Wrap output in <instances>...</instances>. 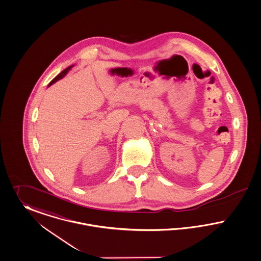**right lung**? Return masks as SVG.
Returning <instances> with one entry per match:
<instances>
[{"instance_id": "obj_1", "label": "right lung", "mask_w": 261, "mask_h": 261, "mask_svg": "<svg viewBox=\"0 0 261 261\" xmlns=\"http://www.w3.org/2000/svg\"><path fill=\"white\" fill-rule=\"evenodd\" d=\"M71 68H72V66H70V67H68V68H67V69H65V70H64V71H62L61 73H60V74H59V75H58V76H56V77H54V79H53V80H52V81H51V82H50V84H49V86H50V85H52V84H53V83H55V82H56V81H57V80H59V79H61V77H64V76H65V75H66V74H67V73H68V71H69V70H70V69H71Z\"/></svg>"}]
</instances>
